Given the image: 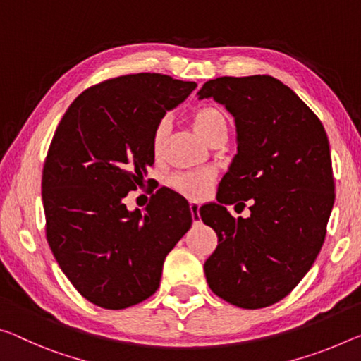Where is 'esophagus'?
<instances>
[{
	"label": "esophagus",
	"instance_id": "esophagus-1",
	"mask_svg": "<svg viewBox=\"0 0 361 361\" xmlns=\"http://www.w3.org/2000/svg\"><path fill=\"white\" fill-rule=\"evenodd\" d=\"M190 210H191L192 221L194 223H199V220H201V216H199V204L197 202H191L190 204Z\"/></svg>",
	"mask_w": 361,
	"mask_h": 361
}]
</instances>
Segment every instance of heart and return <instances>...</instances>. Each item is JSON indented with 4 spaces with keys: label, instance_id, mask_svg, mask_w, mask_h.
I'll use <instances>...</instances> for the list:
<instances>
[{
    "label": "heart",
    "instance_id": "b5f03b06",
    "mask_svg": "<svg viewBox=\"0 0 361 361\" xmlns=\"http://www.w3.org/2000/svg\"><path fill=\"white\" fill-rule=\"evenodd\" d=\"M191 122L194 130L197 131L202 138L210 142L215 140L216 136L226 135L228 130V120L225 112L219 107L214 106H204L199 107L197 111L192 112ZM169 133V122L162 120L157 125L156 131L152 136V151L154 154H160L164 147L165 138ZM215 180V173L212 170H196V171H183V173H176L171 176L170 185L175 188L176 191L188 199L192 201H201L209 194L212 183Z\"/></svg>",
    "mask_w": 361,
    "mask_h": 361
}]
</instances>
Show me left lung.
Returning a JSON list of instances; mask_svg holds the SVG:
<instances>
[{
	"mask_svg": "<svg viewBox=\"0 0 361 361\" xmlns=\"http://www.w3.org/2000/svg\"><path fill=\"white\" fill-rule=\"evenodd\" d=\"M197 98L225 106L238 142L219 185V204L201 210L219 236L204 263L209 288L241 308L273 305L300 283L322 250L334 205L328 135L312 109L270 75L209 80ZM249 198L255 201L247 219H234L224 207Z\"/></svg>",
	"mask_w": 361,
	"mask_h": 361,
	"instance_id": "1",
	"label": "left lung"
}]
</instances>
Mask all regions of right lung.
<instances>
[{
    "instance_id": "1",
    "label": "right lung",
    "mask_w": 361,
    "mask_h": 361,
    "mask_svg": "<svg viewBox=\"0 0 361 361\" xmlns=\"http://www.w3.org/2000/svg\"><path fill=\"white\" fill-rule=\"evenodd\" d=\"M194 88L162 73L106 80L83 91L57 125L42 180L47 239L91 304L122 310L151 297L165 257L191 228L190 204L173 191L145 212L128 210L123 199L154 164L160 120Z\"/></svg>"
}]
</instances>
